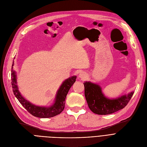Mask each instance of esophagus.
<instances>
[{
  "label": "esophagus",
  "mask_w": 147,
  "mask_h": 147,
  "mask_svg": "<svg viewBox=\"0 0 147 147\" xmlns=\"http://www.w3.org/2000/svg\"><path fill=\"white\" fill-rule=\"evenodd\" d=\"M79 78L82 79H84L86 78V74L84 73V72H82V73H80L79 74Z\"/></svg>",
  "instance_id": "1"
}]
</instances>
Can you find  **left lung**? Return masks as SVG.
I'll use <instances>...</instances> for the list:
<instances>
[{"instance_id":"1","label":"left lung","mask_w":147,"mask_h":147,"mask_svg":"<svg viewBox=\"0 0 147 147\" xmlns=\"http://www.w3.org/2000/svg\"><path fill=\"white\" fill-rule=\"evenodd\" d=\"M84 96L90 110L99 115H107L116 112L125 107L132 98L134 92L111 99L106 97L99 84L85 82Z\"/></svg>"}]
</instances>
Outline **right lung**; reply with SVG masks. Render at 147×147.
<instances>
[{
    "instance_id": "obj_1",
    "label": "right lung",
    "mask_w": 147,
    "mask_h": 147,
    "mask_svg": "<svg viewBox=\"0 0 147 147\" xmlns=\"http://www.w3.org/2000/svg\"><path fill=\"white\" fill-rule=\"evenodd\" d=\"M14 61L11 68V84L13 94L20 104L31 114L38 118H50L59 114L63 111L65 107V100L68 92L76 82L77 76H73L65 80L57 90L55 99L52 105L49 107L37 106L27 101L21 94L18 90L16 71L13 69Z\"/></svg>"
}]
</instances>
